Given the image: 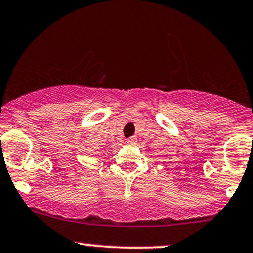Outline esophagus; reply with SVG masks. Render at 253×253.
<instances>
[{"mask_svg":"<svg viewBox=\"0 0 253 253\" xmlns=\"http://www.w3.org/2000/svg\"><path fill=\"white\" fill-rule=\"evenodd\" d=\"M126 144L129 146H134L136 144V136H130V138L126 140Z\"/></svg>","mask_w":253,"mask_h":253,"instance_id":"1","label":"esophagus"}]
</instances>
